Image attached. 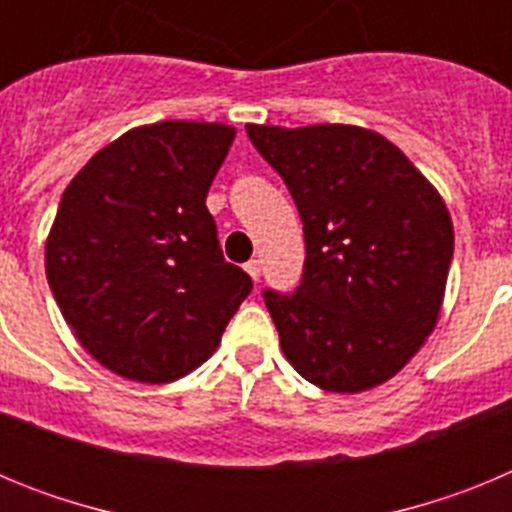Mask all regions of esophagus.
<instances>
[{"mask_svg": "<svg viewBox=\"0 0 512 512\" xmlns=\"http://www.w3.org/2000/svg\"><path fill=\"white\" fill-rule=\"evenodd\" d=\"M243 269L248 271V277H251L253 282H259V279H261V264H259V261H256V259L248 261V264L243 266Z\"/></svg>", "mask_w": 512, "mask_h": 512, "instance_id": "34e87169", "label": "esophagus"}]
</instances>
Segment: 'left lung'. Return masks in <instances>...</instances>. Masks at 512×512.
Here are the masks:
<instances>
[{"mask_svg": "<svg viewBox=\"0 0 512 512\" xmlns=\"http://www.w3.org/2000/svg\"><path fill=\"white\" fill-rule=\"evenodd\" d=\"M246 130L305 225L300 287L264 289L284 356L320 390H372L436 328L454 256L449 210L410 158L372 130Z\"/></svg>", "mask_w": 512, "mask_h": 512, "instance_id": "obj_1", "label": "left lung"}]
</instances>
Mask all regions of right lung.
Here are the masks:
<instances>
[{
	"mask_svg": "<svg viewBox=\"0 0 512 512\" xmlns=\"http://www.w3.org/2000/svg\"><path fill=\"white\" fill-rule=\"evenodd\" d=\"M233 138L220 122L143 125L63 192L45 277L81 346L120 377L164 384L197 369L251 292L205 205Z\"/></svg>",
	"mask_w": 512,
	"mask_h": 512,
	"instance_id": "1",
	"label": "right lung"
}]
</instances>
